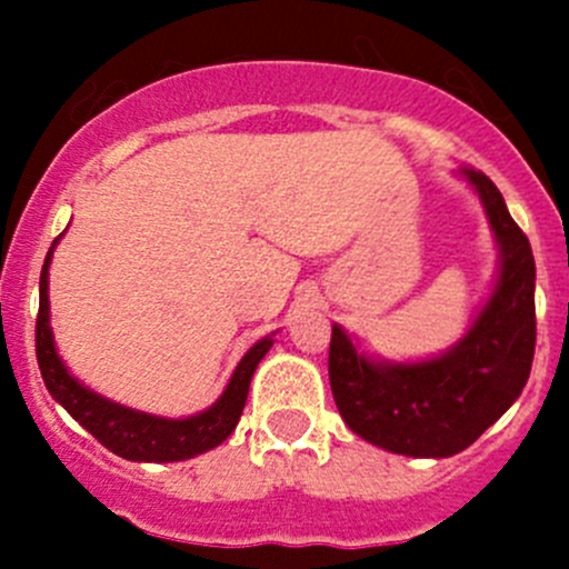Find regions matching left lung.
<instances>
[{
  "mask_svg": "<svg viewBox=\"0 0 569 569\" xmlns=\"http://www.w3.org/2000/svg\"><path fill=\"white\" fill-rule=\"evenodd\" d=\"M479 192L501 267L490 300L449 352L418 363H388L358 352L332 325L330 388L355 435L393 455L451 457L498 421L529 382L533 317L531 244L509 214L503 194L481 170L460 168Z\"/></svg>",
  "mask_w": 569,
  "mask_h": 569,
  "instance_id": "1",
  "label": "left lung"
}]
</instances>
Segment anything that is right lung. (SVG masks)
<instances>
[{
    "mask_svg": "<svg viewBox=\"0 0 569 569\" xmlns=\"http://www.w3.org/2000/svg\"><path fill=\"white\" fill-rule=\"evenodd\" d=\"M57 242L60 239H54V244ZM54 244L46 252L43 269H40V308L36 321V355L46 391L71 412L73 421L82 423L101 446H107L112 455L123 457V460L178 462L220 446L242 418L250 380L261 358L272 347V336L252 343L248 355L239 360L237 371H233L231 382H228L220 399L209 410L198 412V416L159 418L151 416V412L131 410V407L118 405V401H109L104 396L84 388L77 377L68 375L66 363L57 355L54 336H51L49 327V263Z\"/></svg>",
    "mask_w": 569,
    "mask_h": 569,
    "instance_id": "right-lung-1",
    "label": "right lung"
}]
</instances>
